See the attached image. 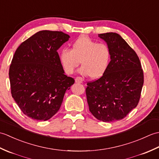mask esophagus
Here are the masks:
<instances>
[{"mask_svg":"<svg viewBox=\"0 0 159 159\" xmlns=\"http://www.w3.org/2000/svg\"><path fill=\"white\" fill-rule=\"evenodd\" d=\"M75 82L76 83H82L83 82V79L81 77H76L75 79Z\"/></svg>","mask_w":159,"mask_h":159,"instance_id":"obj_1","label":"esophagus"}]
</instances>
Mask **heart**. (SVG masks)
I'll list each match as a JSON object with an SVG mask.
<instances>
[{"label": "heart", "instance_id": "obj_1", "mask_svg": "<svg viewBox=\"0 0 159 159\" xmlns=\"http://www.w3.org/2000/svg\"><path fill=\"white\" fill-rule=\"evenodd\" d=\"M111 50L105 43H96L87 36H80L71 45L70 50L59 53L61 66L67 74H72L80 63L79 73L93 79L102 77L111 61Z\"/></svg>", "mask_w": 159, "mask_h": 159}]
</instances>
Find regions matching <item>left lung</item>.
<instances>
[{"label": "left lung", "mask_w": 159, "mask_h": 159, "mask_svg": "<svg viewBox=\"0 0 159 159\" xmlns=\"http://www.w3.org/2000/svg\"><path fill=\"white\" fill-rule=\"evenodd\" d=\"M111 50V61L99 79L87 83L86 96L90 112L104 122L120 120L134 109L143 85L139 57L116 33L99 34Z\"/></svg>", "instance_id": "8db88e82"}]
</instances>
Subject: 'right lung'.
Wrapping results in <instances>:
<instances>
[{"label": "right lung", "mask_w": 159, "mask_h": 159, "mask_svg": "<svg viewBox=\"0 0 159 159\" xmlns=\"http://www.w3.org/2000/svg\"><path fill=\"white\" fill-rule=\"evenodd\" d=\"M70 38L61 31H40L22 42L13 55L9 72L11 95L33 120L50 119L74 83L65 74L57 52Z\"/></svg>", "instance_id": "add662e5"}]
</instances>
